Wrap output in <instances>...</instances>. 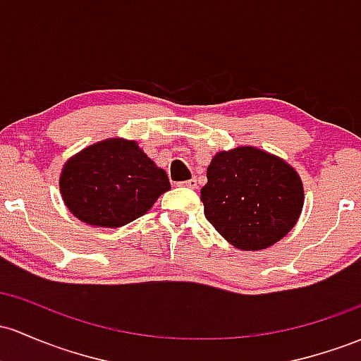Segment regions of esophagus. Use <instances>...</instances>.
<instances>
[{
	"label": "esophagus",
	"instance_id": "esophagus-1",
	"mask_svg": "<svg viewBox=\"0 0 361 361\" xmlns=\"http://www.w3.org/2000/svg\"><path fill=\"white\" fill-rule=\"evenodd\" d=\"M178 187L193 190V188H197V180L195 178H192V180H188V181H181V183H178Z\"/></svg>",
	"mask_w": 361,
	"mask_h": 361
}]
</instances>
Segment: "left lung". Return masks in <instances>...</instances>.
<instances>
[{"mask_svg":"<svg viewBox=\"0 0 361 361\" xmlns=\"http://www.w3.org/2000/svg\"><path fill=\"white\" fill-rule=\"evenodd\" d=\"M207 221L240 250H264L288 235L303 209L298 173L265 150H221L200 190Z\"/></svg>","mask_w":361,"mask_h":361,"instance_id":"left-lung-1","label":"left lung"}]
</instances>
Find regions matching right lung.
Segmentation results:
<instances>
[{
  "mask_svg": "<svg viewBox=\"0 0 361 361\" xmlns=\"http://www.w3.org/2000/svg\"><path fill=\"white\" fill-rule=\"evenodd\" d=\"M171 188L168 174L137 142L106 138L63 166L59 192L75 217L97 228H120L156 204Z\"/></svg>",
  "mask_w": 361,
  "mask_h": 361,
  "instance_id": "right-lung-1",
  "label": "right lung"
}]
</instances>
